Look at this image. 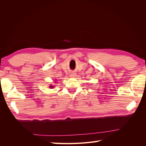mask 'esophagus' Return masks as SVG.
<instances>
[{
    "label": "esophagus",
    "instance_id": "esophagus-1",
    "mask_svg": "<svg viewBox=\"0 0 146 146\" xmlns=\"http://www.w3.org/2000/svg\"><path fill=\"white\" fill-rule=\"evenodd\" d=\"M76 76H77V75H76V73H74V72H72V73H71V74H70V77H76Z\"/></svg>",
    "mask_w": 146,
    "mask_h": 146
}]
</instances>
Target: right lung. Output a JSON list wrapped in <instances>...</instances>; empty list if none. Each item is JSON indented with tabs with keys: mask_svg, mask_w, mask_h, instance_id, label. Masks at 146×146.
Returning a JSON list of instances; mask_svg holds the SVG:
<instances>
[{
	"mask_svg": "<svg viewBox=\"0 0 146 146\" xmlns=\"http://www.w3.org/2000/svg\"><path fill=\"white\" fill-rule=\"evenodd\" d=\"M50 88H53V86H52V85H50Z\"/></svg>",
	"mask_w": 146,
	"mask_h": 146,
	"instance_id": "1",
	"label": "right lung"
}]
</instances>
